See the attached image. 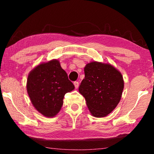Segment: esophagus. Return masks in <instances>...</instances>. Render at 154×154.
<instances>
[{"label": "esophagus", "instance_id": "1", "mask_svg": "<svg viewBox=\"0 0 154 154\" xmlns=\"http://www.w3.org/2000/svg\"><path fill=\"white\" fill-rule=\"evenodd\" d=\"M74 85H75V87L76 89H77L78 88H79V83L78 82H74Z\"/></svg>", "mask_w": 154, "mask_h": 154}]
</instances>
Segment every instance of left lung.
I'll use <instances>...</instances> for the list:
<instances>
[{"mask_svg": "<svg viewBox=\"0 0 154 154\" xmlns=\"http://www.w3.org/2000/svg\"><path fill=\"white\" fill-rule=\"evenodd\" d=\"M84 72L79 92L93 116L105 117L120 101L124 86L123 77L112 65L98 62L87 64Z\"/></svg>", "mask_w": 154, "mask_h": 154, "instance_id": "8db88e82", "label": "left lung"}]
</instances>
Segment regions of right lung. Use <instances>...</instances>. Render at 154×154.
I'll list each match as a JSON object with an SVG mask.
<instances>
[{"label": "right lung", "instance_id": "right-lung-1", "mask_svg": "<svg viewBox=\"0 0 154 154\" xmlns=\"http://www.w3.org/2000/svg\"><path fill=\"white\" fill-rule=\"evenodd\" d=\"M26 89L36 110L44 116L53 118L60 111L65 94L73 90L75 86L60 62L52 60L30 72Z\"/></svg>", "mask_w": 154, "mask_h": 154}]
</instances>
